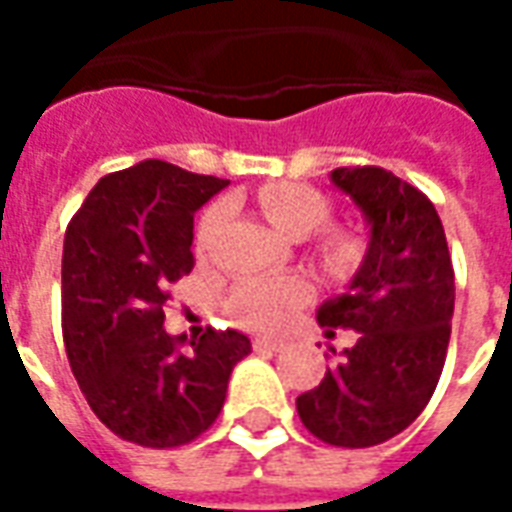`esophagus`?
Here are the masks:
<instances>
[{
	"instance_id": "34e87169",
	"label": "esophagus",
	"mask_w": 512,
	"mask_h": 512,
	"mask_svg": "<svg viewBox=\"0 0 512 512\" xmlns=\"http://www.w3.org/2000/svg\"><path fill=\"white\" fill-rule=\"evenodd\" d=\"M252 345H255L257 351H282V348H285V343H282V340H274V337H255Z\"/></svg>"
}]
</instances>
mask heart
<instances>
[{
  "label": "heart",
  "instance_id": "obj_1",
  "mask_svg": "<svg viewBox=\"0 0 512 512\" xmlns=\"http://www.w3.org/2000/svg\"><path fill=\"white\" fill-rule=\"evenodd\" d=\"M260 208L268 216V222L293 238L318 230L332 213V205L321 191L312 186H301V183L266 186L260 191ZM224 219H227V205L222 202L211 205L202 213L200 224H197V255L208 252L213 235L219 233ZM340 246H343L340 238L329 241V249H340ZM310 296L312 288L307 279H249L233 293L230 312L235 321L252 326V329H277L282 323H288L290 315L299 310L301 304H307Z\"/></svg>",
  "mask_w": 512,
  "mask_h": 512
}]
</instances>
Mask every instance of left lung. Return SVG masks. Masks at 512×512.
<instances>
[{
  "label": "left lung",
  "mask_w": 512,
  "mask_h": 512,
  "mask_svg": "<svg viewBox=\"0 0 512 512\" xmlns=\"http://www.w3.org/2000/svg\"><path fill=\"white\" fill-rule=\"evenodd\" d=\"M365 213L370 244L343 296L326 301V332L354 329V348L296 397L304 428L334 447H373L428 406L450 345L455 271L433 202L381 167L332 169Z\"/></svg>",
  "instance_id": "8db88e82"
}]
</instances>
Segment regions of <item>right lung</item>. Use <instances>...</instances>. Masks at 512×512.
<instances>
[{
	"label": "right lung",
	"instance_id": "1",
	"mask_svg": "<svg viewBox=\"0 0 512 512\" xmlns=\"http://www.w3.org/2000/svg\"><path fill=\"white\" fill-rule=\"evenodd\" d=\"M230 180L147 158L95 183L65 230L62 337L95 417L120 439L167 450L211 428L233 367L235 329L169 337V288L194 268V213Z\"/></svg>",
	"mask_w": 512,
	"mask_h": 512
}]
</instances>
